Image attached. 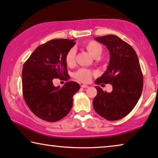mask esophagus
Listing matches in <instances>:
<instances>
[{
    "mask_svg": "<svg viewBox=\"0 0 158 158\" xmlns=\"http://www.w3.org/2000/svg\"><path fill=\"white\" fill-rule=\"evenodd\" d=\"M81 87H82V88H87L88 86L86 85H81Z\"/></svg>",
    "mask_w": 158,
    "mask_h": 158,
    "instance_id": "34e87169",
    "label": "esophagus"
}]
</instances>
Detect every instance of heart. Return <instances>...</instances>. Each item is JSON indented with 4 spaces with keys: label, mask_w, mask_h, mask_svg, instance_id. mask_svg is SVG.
Wrapping results in <instances>:
<instances>
[{
    "label": "heart",
    "mask_w": 158,
    "mask_h": 158,
    "mask_svg": "<svg viewBox=\"0 0 158 158\" xmlns=\"http://www.w3.org/2000/svg\"><path fill=\"white\" fill-rule=\"evenodd\" d=\"M84 46L88 52L94 56L98 58L102 52V47L100 43L94 40H89L84 43ZM76 58V50L72 48L68 50L65 56V61L68 66H71L74 64ZM94 73L92 71L87 69H80L76 71L73 74V77L81 82H88L90 81Z\"/></svg>",
    "instance_id": "1"
}]
</instances>
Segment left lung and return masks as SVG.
Returning a JSON list of instances; mask_svg holds the SVG:
<instances>
[{
	"instance_id": "1",
	"label": "left lung",
	"mask_w": 158,
	"mask_h": 158,
	"mask_svg": "<svg viewBox=\"0 0 158 158\" xmlns=\"http://www.w3.org/2000/svg\"><path fill=\"white\" fill-rule=\"evenodd\" d=\"M95 40L106 46L110 56L108 69L95 83L110 84L113 91L104 92L97 86L93 108L106 120L117 121L133 110L142 94L143 75L139 61L134 48L116 35Z\"/></svg>"
}]
</instances>
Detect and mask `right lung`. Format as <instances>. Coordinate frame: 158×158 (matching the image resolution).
<instances>
[{"instance_id": "add662e5", "label": "right lung", "mask_w": 158, "mask_h": 158, "mask_svg": "<svg viewBox=\"0 0 158 158\" xmlns=\"http://www.w3.org/2000/svg\"><path fill=\"white\" fill-rule=\"evenodd\" d=\"M74 40H52L38 46L23 66L22 93L27 106L35 115L48 122L64 118L73 106V96L80 85L67 81L55 87V79L69 78L65 56L75 45Z\"/></svg>"}]
</instances>
